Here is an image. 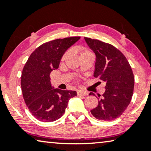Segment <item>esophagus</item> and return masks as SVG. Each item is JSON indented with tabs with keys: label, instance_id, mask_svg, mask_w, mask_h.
<instances>
[{
	"label": "esophagus",
	"instance_id": "esophagus-1",
	"mask_svg": "<svg viewBox=\"0 0 151 151\" xmlns=\"http://www.w3.org/2000/svg\"><path fill=\"white\" fill-rule=\"evenodd\" d=\"M88 94V93L86 92V91H82V90H78L77 92V95L78 96H87Z\"/></svg>",
	"mask_w": 151,
	"mask_h": 151
}]
</instances>
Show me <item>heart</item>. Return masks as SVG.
<instances>
[{
    "label": "heart",
    "instance_id": "1",
    "mask_svg": "<svg viewBox=\"0 0 151 151\" xmlns=\"http://www.w3.org/2000/svg\"><path fill=\"white\" fill-rule=\"evenodd\" d=\"M88 53H92V52H91L90 51H89L88 50H82V51H81V55H85V54H88ZM69 54H70V50H67V51L63 55L62 57H61V61H64L65 59H66L68 57Z\"/></svg>",
    "mask_w": 151,
    "mask_h": 151
}]
</instances>
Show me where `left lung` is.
I'll list each match as a JSON object with an SVG mask.
<instances>
[{"instance_id": "obj_1", "label": "left lung", "mask_w": 151, "mask_h": 151, "mask_svg": "<svg viewBox=\"0 0 151 151\" xmlns=\"http://www.w3.org/2000/svg\"><path fill=\"white\" fill-rule=\"evenodd\" d=\"M96 55L94 76L106 82L105 92L98 95L99 104L91 110L98 120H115L122 115L132 99L134 76L129 61L118 48L98 40L84 37ZM89 95H94L90 92Z\"/></svg>"}]
</instances>
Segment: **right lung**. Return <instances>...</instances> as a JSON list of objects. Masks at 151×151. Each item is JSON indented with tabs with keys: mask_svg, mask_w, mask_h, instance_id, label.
<instances>
[{
	"mask_svg": "<svg viewBox=\"0 0 151 151\" xmlns=\"http://www.w3.org/2000/svg\"><path fill=\"white\" fill-rule=\"evenodd\" d=\"M80 37L57 39L46 42L31 53L21 76L24 102L31 114L42 122H53L64 114L75 91L54 88L50 74L59 68L63 55Z\"/></svg>",
	"mask_w": 151,
	"mask_h": 151,
	"instance_id": "obj_1",
	"label": "right lung"
}]
</instances>
